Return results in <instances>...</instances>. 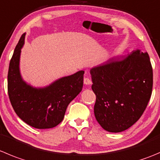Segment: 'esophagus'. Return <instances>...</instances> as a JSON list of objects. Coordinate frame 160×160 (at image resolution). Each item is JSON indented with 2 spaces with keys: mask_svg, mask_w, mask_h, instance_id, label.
I'll list each match as a JSON object with an SVG mask.
<instances>
[{
  "mask_svg": "<svg viewBox=\"0 0 160 160\" xmlns=\"http://www.w3.org/2000/svg\"><path fill=\"white\" fill-rule=\"evenodd\" d=\"M83 83L85 85H91V80L89 77H88L87 76H85L84 79H83Z\"/></svg>",
  "mask_w": 160,
  "mask_h": 160,
  "instance_id": "1",
  "label": "esophagus"
}]
</instances>
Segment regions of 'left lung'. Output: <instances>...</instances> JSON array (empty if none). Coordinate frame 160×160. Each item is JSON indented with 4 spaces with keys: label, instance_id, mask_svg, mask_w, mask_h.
Wrapping results in <instances>:
<instances>
[{
    "label": "left lung",
    "instance_id": "left-lung-1",
    "mask_svg": "<svg viewBox=\"0 0 160 160\" xmlns=\"http://www.w3.org/2000/svg\"><path fill=\"white\" fill-rule=\"evenodd\" d=\"M96 95L94 112L104 130L119 133L143 114L152 94V68L147 52L136 50L90 69Z\"/></svg>",
    "mask_w": 160,
    "mask_h": 160
}]
</instances>
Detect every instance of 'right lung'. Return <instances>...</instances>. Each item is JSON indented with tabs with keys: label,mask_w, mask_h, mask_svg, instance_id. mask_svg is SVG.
Masks as SVG:
<instances>
[{
	"label": "right lung",
	"mask_w": 160,
	"mask_h": 160,
	"mask_svg": "<svg viewBox=\"0 0 160 160\" xmlns=\"http://www.w3.org/2000/svg\"><path fill=\"white\" fill-rule=\"evenodd\" d=\"M25 37L23 33L9 64V99L15 113L28 125L37 129L53 128L62 121L69 104L82 91L84 71L61 77L42 88L29 84L22 77L19 68Z\"/></svg>",
	"instance_id": "obj_1"
}]
</instances>
